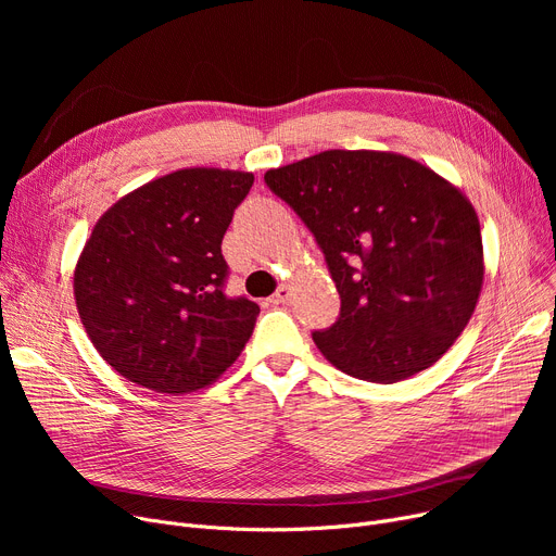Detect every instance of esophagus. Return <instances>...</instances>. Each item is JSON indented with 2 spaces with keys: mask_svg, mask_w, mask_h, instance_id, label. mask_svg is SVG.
Returning <instances> with one entry per match:
<instances>
[{
  "mask_svg": "<svg viewBox=\"0 0 556 556\" xmlns=\"http://www.w3.org/2000/svg\"><path fill=\"white\" fill-rule=\"evenodd\" d=\"M290 295H293V288H290V286H279L277 293H273L268 298V304H283V302L290 300Z\"/></svg>",
  "mask_w": 556,
  "mask_h": 556,
  "instance_id": "34e87169",
  "label": "esophagus"
}]
</instances>
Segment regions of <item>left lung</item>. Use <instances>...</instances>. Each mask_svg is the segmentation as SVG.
Segmentation results:
<instances>
[{"mask_svg": "<svg viewBox=\"0 0 556 556\" xmlns=\"http://www.w3.org/2000/svg\"><path fill=\"white\" fill-rule=\"evenodd\" d=\"M323 248L340 317L313 342L340 371L396 383L440 361L469 325L484 281L471 200L392 151H323L266 170Z\"/></svg>", "mask_w": 556, "mask_h": 556, "instance_id": "obj_1", "label": "left lung"}]
</instances>
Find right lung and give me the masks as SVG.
<instances>
[{
  "label": "right lung",
  "instance_id": "obj_1",
  "mask_svg": "<svg viewBox=\"0 0 556 556\" xmlns=\"http://www.w3.org/2000/svg\"><path fill=\"white\" fill-rule=\"evenodd\" d=\"M250 170L193 166L116 200L74 268V300L101 358L130 383L180 396L241 356L258 306L223 293L220 252Z\"/></svg>",
  "mask_w": 556,
  "mask_h": 556
}]
</instances>
